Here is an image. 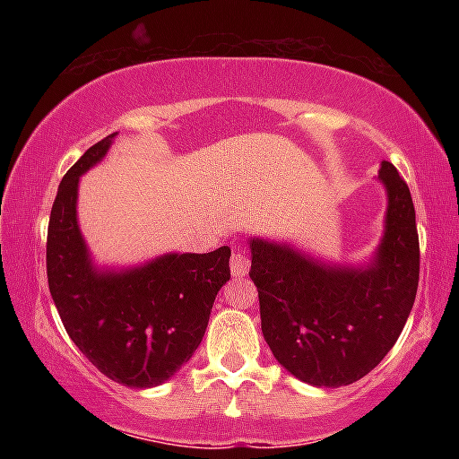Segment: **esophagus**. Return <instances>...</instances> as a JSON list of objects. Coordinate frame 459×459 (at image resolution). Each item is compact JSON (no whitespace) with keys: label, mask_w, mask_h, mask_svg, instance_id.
Here are the masks:
<instances>
[{"label":"esophagus","mask_w":459,"mask_h":459,"mask_svg":"<svg viewBox=\"0 0 459 459\" xmlns=\"http://www.w3.org/2000/svg\"><path fill=\"white\" fill-rule=\"evenodd\" d=\"M230 272H233L235 278H244L250 272V259H247L246 252L239 250V247H235L233 256H230Z\"/></svg>","instance_id":"1"}]
</instances>
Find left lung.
<instances>
[{"label":"left lung","instance_id":"1","mask_svg":"<svg viewBox=\"0 0 459 459\" xmlns=\"http://www.w3.org/2000/svg\"><path fill=\"white\" fill-rule=\"evenodd\" d=\"M377 178L388 207L382 241L365 265L324 263L289 241L250 237L263 336L273 358L310 386L365 377L412 310L420 259L412 196L391 161H382Z\"/></svg>","mask_w":459,"mask_h":459}]
</instances>
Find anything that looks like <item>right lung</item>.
<instances>
[{
	"label": "right lung",
	"mask_w": 459,
	"mask_h": 459,
	"mask_svg": "<svg viewBox=\"0 0 459 459\" xmlns=\"http://www.w3.org/2000/svg\"><path fill=\"white\" fill-rule=\"evenodd\" d=\"M91 146L57 187L47 233V278L62 324L83 356L129 388L160 386L192 358L215 296L230 278V247L170 252L127 270H99L77 222L79 177L108 155Z\"/></svg>",
	"instance_id": "obj_1"
}]
</instances>
